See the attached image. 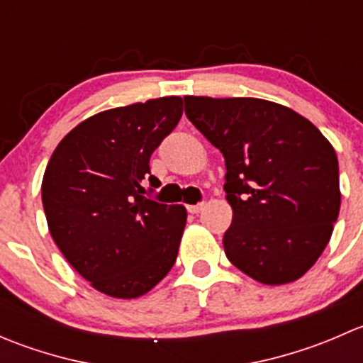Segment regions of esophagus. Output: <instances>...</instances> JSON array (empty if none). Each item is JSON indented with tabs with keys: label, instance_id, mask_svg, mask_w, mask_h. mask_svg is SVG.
Listing matches in <instances>:
<instances>
[{
	"label": "esophagus",
	"instance_id": "34e87169",
	"mask_svg": "<svg viewBox=\"0 0 363 363\" xmlns=\"http://www.w3.org/2000/svg\"><path fill=\"white\" fill-rule=\"evenodd\" d=\"M205 205L203 203H196V205H188V212H191V214H199V212L203 211Z\"/></svg>",
	"mask_w": 363,
	"mask_h": 363
}]
</instances>
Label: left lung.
I'll return each mask as SVG.
<instances>
[{"instance_id":"obj_1","label":"left lung","mask_w":363,"mask_h":363,"mask_svg":"<svg viewBox=\"0 0 363 363\" xmlns=\"http://www.w3.org/2000/svg\"><path fill=\"white\" fill-rule=\"evenodd\" d=\"M186 116L221 151L233 219L226 258L255 281L294 283L316 263L340 208L339 161L311 121L259 98L184 96Z\"/></svg>"}]
</instances>
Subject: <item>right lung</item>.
<instances>
[{
	"label": "right lung",
	"mask_w": 363,
	"mask_h": 363,
	"mask_svg": "<svg viewBox=\"0 0 363 363\" xmlns=\"http://www.w3.org/2000/svg\"><path fill=\"white\" fill-rule=\"evenodd\" d=\"M181 116L179 96L91 116L57 144L43 174L54 242L94 290L113 298L145 295L177 258L186 208L147 199L144 182L158 181L149 160Z\"/></svg>",
	"instance_id": "right-lung-1"
}]
</instances>
